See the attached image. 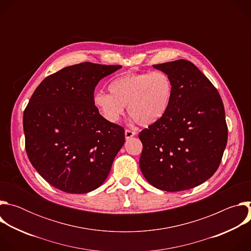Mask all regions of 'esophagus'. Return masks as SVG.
<instances>
[{"label":"esophagus","mask_w":251,"mask_h":251,"mask_svg":"<svg viewBox=\"0 0 251 251\" xmlns=\"http://www.w3.org/2000/svg\"><path fill=\"white\" fill-rule=\"evenodd\" d=\"M136 135V132L133 131V130H130V129H126L125 130V138L126 139H130L132 137H134Z\"/></svg>","instance_id":"esophagus-1"}]
</instances>
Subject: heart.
<instances>
[{
	"mask_svg": "<svg viewBox=\"0 0 251 251\" xmlns=\"http://www.w3.org/2000/svg\"><path fill=\"white\" fill-rule=\"evenodd\" d=\"M110 94L97 92L93 103L101 115L116 123L127 106L129 115L142 126L158 122L167 113L173 95V84L163 71L126 74L108 85Z\"/></svg>",
	"mask_w": 251,
	"mask_h": 251,
	"instance_id": "obj_1",
	"label": "heart"
}]
</instances>
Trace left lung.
I'll use <instances>...</instances> for the list:
<instances>
[{"label": "left lung", "instance_id": "1", "mask_svg": "<svg viewBox=\"0 0 251 251\" xmlns=\"http://www.w3.org/2000/svg\"><path fill=\"white\" fill-rule=\"evenodd\" d=\"M171 79L169 109L158 122L143 129L140 169L155 188L180 192L195 188L217 172L227 143L222 97L191 61L155 64Z\"/></svg>", "mask_w": 251, "mask_h": 251}]
</instances>
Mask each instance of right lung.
I'll return each instance as SVG.
<instances>
[{
  "label": "right lung",
  "mask_w": 251,
  "mask_h": 251,
  "mask_svg": "<svg viewBox=\"0 0 251 251\" xmlns=\"http://www.w3.org/2000/svg\"><path fill=\"white\" fill-rule=\"evenodd\" d=\"M121 65L81 62L46 77L24 111L27 157L54 188L85 194L100 187L125 142L124 128L99 114L94 89Z\"/></svg>",
  "instance_id": "1"
}]
</instances>
